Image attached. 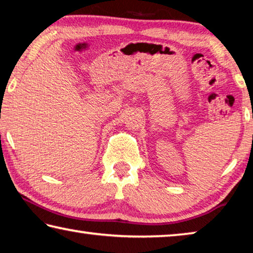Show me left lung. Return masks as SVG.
Here are the masks:
<instances>
[{"label": "left lung", "mask_w": 253, "mask_h": 253, "mask_svg": "<svg viewBox=\"0 0 253 253\" xmlns=\"http://www.w3.org/2000/svg\"><path fill=\"white\" fill-rule=\"evenodd\" d=\"M252 118H253V117H252Z\"/></svg>", "instance_id": "1"}]
</instances>
